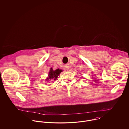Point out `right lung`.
<instances>
[{"label": "right lung", "mask_w": 129, "mask_h": 129, "mask_svg": "<svg viewBox=\"0 0 129 129\" xmlns=\"http://www.w3.org/2000/svg\"><path fill=\"white\" fill-rule=\"evenodd\" d=\"M62 71V70L57 69L56 70H53L52 68H51L48 74V77L46 79V80H55L59 76L60 73Z\"/></svg>", "instance_id": "right-lung-1"}]
</instances>
